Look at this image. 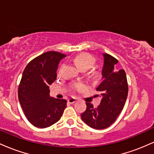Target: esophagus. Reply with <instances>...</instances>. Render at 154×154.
<instances>
[{
  "mask_svg": "<svg viewBox=\"0 0 154 154\" xmlns=\"http://www.w3.org/2000/svg\"><path fill=\"white\" fill-rule=\"evenodd\" d=\"M75 102H77V98H69V99H68L69 103H75Z\"/></svg>",
  "mask_w": 154,
  "mask_h": 154,
  "instance_id": "1",
  "label": "esophagus"
}]
</instances>
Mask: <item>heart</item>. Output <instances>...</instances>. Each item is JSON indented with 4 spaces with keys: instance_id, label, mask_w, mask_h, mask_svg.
Wrapping results in <instances>:
<instances>
[{
    "instance_id": "heart-1",
    "label": "heart",
    "mask_w": 154,
    "mask_h": 154,
    "mask_svg": "<svg viewBox=\"0 0 154 154\" xmlns=\"http://www.w3.org/2000/svg\"><path fill=\"white\" fill-rule=\"evenodd\" d=\"M74 61L79 69L86 71V70L89 69L94 66L95 59L94 56H93L91 54H87V53H82V54L77 55L74 59ZM63 67H64L63 64L59 67V70H58V75H61ZM85 88V85L82 82H72L69 85V90L72 93L82 91Z\"/></svg>"
}]
</instances>
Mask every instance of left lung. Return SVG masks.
Here are the masks:
<instances>
[{"label": "left lung", "mask_w": 154, "mask_h": 154, "mask_svg": "<svg viewBox=\"0 0 154 154\" xmlns=\"http://www.w3.org/2000/svg\"><path fill=\"white\" fill-rule=\"evenodd\" d=\"M104 65L102 82L96 88L101 95L100 105L94 108L86 103V110L81 114L82 121L96 130L107 128L116 121L122 111L128 94V84L124 69H118V60L110 54H103Z\"/></svg>", "instance_id": "obj_1"}]
</instances>
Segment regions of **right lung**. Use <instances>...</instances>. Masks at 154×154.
<instances>
[{"instance_id":"1","label":"right lung","mask_w":154,"mask_h":154,"mask_svg":"<svg viewBox=\"0 0 154 154\" xmlns=\"http://www.w3.org/2000/svg\"><path fill=\"white\" fill-rule=\"evenodd\" d=\"M66 55L48 51L29 61L19 85L18 97L26 119L39 128L50 127L61 119L64 99L51 98L49 85L56 79L59 61Z\"/></svg>"}]
</instances>
